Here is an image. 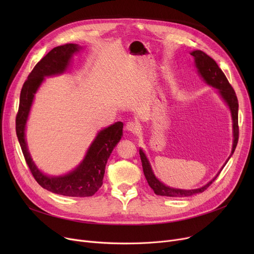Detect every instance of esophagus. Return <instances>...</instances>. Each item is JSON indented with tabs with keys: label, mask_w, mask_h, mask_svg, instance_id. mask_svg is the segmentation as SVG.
I'll list each match as a JSON object with an SVG mask.
<instances>
[{
	"label": "esophagus",
	"mask_w": 254,
	"mask_h": 254,
	"mask_svg": "<svg viewBox=\"0 0 254 254\" xmlns=\"http://www.w3.org/2000/svg\"><path fill=\"white\" fill-rule=\"evenodd\" d=\"M125 129L128 132V134H131V135H137L139 131L138 126L135 123H127Z\"/></svg>",
	"instance_id": "34e87169"
}]
</instances>
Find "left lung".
<instances>
[{
  "instance_id": "8db88e82",
  "label": "left lung",
  "mask_w": 254,
  "mask_h": 254,
  "mask_svg": "<svg viewBox=\"0 0 254 254\" xmlns=\"http://www.w3.org/2000/svg\"><path fill=\"white\" fill-rule=\"evenodd\" d=\"M190 55L194 58V63H195V66H196L198 74L202 76V78L205 80L207 84L218 89L219 95L230 107L232 118H233L234 142H233L232 153H231L230 157L228 158V161L225 162V164H226L229 162L231 156L233 155V153L237 147L238 140H239V126H238L239 103H238L236 92H235L234 88L232 87V85L230 84L228 78L225 77L224 73L221 71V69L219 68L218 64H216V62L214 60L210 58L208 55H206L205 52H203L201 50H193L192 52H190ZM139 152H140V157H141L145 178H146V180H147L150 188L153 190L154 193L158 194V195L172 196V197H184V196H190V195H193V194H196L199 192H203L213 183V181L217 178L219 173L221 172L220 171L211 181H209L206 185L202 186V188H199V189H196V190L172 189V188H169V186L165 185L164 183H162L155 177V175L153 174V171L151 169V166L149 164L148 158L146 157V155L142 149H140ZM225 164H224V166H225Z\"/></svg>"
}]
</instances>
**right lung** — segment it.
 Masks as SVG:
<instances>
[{
    "label": "right lung",
    "instance_id": "add662e5",
    "mask_svg": "<svg viewBox=\"0 0 254 254\" xmlns=\"http://www.w3.org/2000/svg\"><path fill=\"white\" fill-rule=\"evenodd\" d=\"M81 48L77 44H64L55 47L40 61L25 80L19 99L16 115V135L20 147L32 175L43 189L66 196H91L103 184L107 161L123 137L124 124L114 125L99 131L86 152L82 163L75 170L64 176H48L40 171L34 164L26 146L24 130L35 93L43 82L44 77L64 73L70 64L75 52Z\"/></svg>",
    "mask_w": 254,
    "mask_h": 254
}]
</instances>
